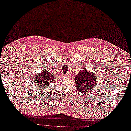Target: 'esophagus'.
Listing matches in <instances>:
<instances>
[{
  "instance_id": "1",
  "label": "esophagus",
  "mask_w": 131,
  "mask_h": 131,
  "mask_svg": "<svg viewBox=\"0 0 131 131\" xmlns=\"http://www.w3.org/2000/svg\"><path fill=\"white\" fill-rule=\"evenodd\" d=\"M68 74H65V75H65V76H66V75H68Z\"/></svg>"
}]
</instances>
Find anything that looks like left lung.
<instances>
[{
	"mask_svg": "<svg viewBox=\"0 0 131 131\" xmlns=\"http://www.w3.org/2000/svg\"><path fill=\"white\" fill-rule=\"evenodd\" d=\"M96 81V77L94 73L84 70H80L74 78L77 89L82 94L86 93L92 90Z\"/></svg>",
	"mask_w": 131,
	"mask_h": 131,
	"instance_id": "obj_1",
	"label": "left lung"
}]
</instances>
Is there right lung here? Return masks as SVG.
Returning a JSON list of instances; mask_svg holds the SVG:
<instances>
[{"label": "right lung", "mask_w": 131, "mask_h": 131, "mask_svg": "<svg viewBox=\"0 0 131 131\" xmlns=\"http://www.w3.org/2000/svg\"><path fill=\"white\" fill-rule=\"evenodd\" d=\"M35 77L34 82H35L36 85L38 86V88L39 89L46 88L51 84V82L54 78L53 74L47 70L41 71L40 73L36 74Z\"/></svg>", "instance_id": "obj_1"}]
</instances>
